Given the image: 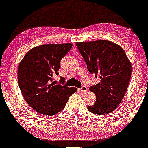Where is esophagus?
<instances>
[{"instance_id": "obj_1", "label": "esophagus", "mask_w": 148, "mask_h": 148, "mask_svg": "<svg viewBox=\"0 0 148 148\" xmlns=\"http://www.w3.org/2000/svg\"><path fill=\"white\" fill-rule=\"evenodd\" d=\"M79 90L81 93H84L88 91V88L86 87V86H82L80 89H79Z\"/></svg>"}]
</instances>
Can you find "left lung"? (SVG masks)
<instances>
[{"instance_id":"1","label":"left lung","mask_w":148,"mask_h":148,"mask_svg":"<svg viewBox=\"0 0 148 148\" xmlns=\"http://www.w3.org/2000/svg\"><path fill=\"white\" fill-rule=\"evenodd\" d=\"M87 68L99 84L90 87L96 101L88 111L103 115L113 111L123 100L130 84L132 64L120 46L107 40L76 42Z\"/></svg>"}]
</instances>
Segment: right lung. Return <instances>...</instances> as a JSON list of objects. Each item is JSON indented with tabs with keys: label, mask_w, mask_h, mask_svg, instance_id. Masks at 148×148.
<instances>
[{
	"label": "right lung",
	"mask_w": 148,
	"mask_h": 148,
	"mask_svg": "<svg viewBox=\"0 0 148 148\" xmlns=\"http://www.w3.org/2000/svg\"><path fill=\"white\" fill-rule=\"evenodd\" d=\"M72 47V44L44 45L30 50L19 63L18 81L23 97L37 113L53 115L62 111L76 88L64 86L54 81L60 67V60Z\"/></svg>",
	"instance_id": "obj_1"
}]
</instances>
